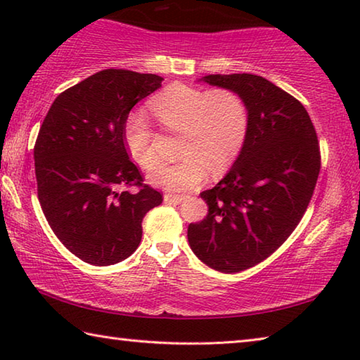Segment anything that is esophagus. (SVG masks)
Masks as SVG:
<instances>
[{
  "mask_svg": "<svg viewBox=\"0 0 360 360\" xmlns=\"http://www.w3.org/2000/svg\"><path fill=\"white\" fill-rule=\"evenodd\" d=\"M186 198H187L186 195H172V193L163 195V200H165L167 203H181V202H184Z\"/></svg>",
  "mask_w": 360,
  "mask_h": 360,
  "instance_id": "1",
  "label": "esophagus"
}]
</instances>
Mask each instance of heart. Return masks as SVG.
<instances>
[{
  "mask_svg": "<svg viewBox=\"0 0 360 360\" xmlns=\"http://www.w3.org/2000/svg\"><path fill=\"white\" fill-rule=\"evenodd\" d=\"M152 112L169 133H181L173 165H158L149 173L152 186L165 191H188L203 182L208 172L219 174L231 167L245 146L249 111L240 94L230 89H198L173 84L152 101ZM157 133L143 114H130L124 143L139 167L152 168L158 160Z\"/></svg>",
  "mask_w": 360,
  "mask_h": 360,
  "instance_id": "heart-1",
  "label": "heart"
}]
</instances>
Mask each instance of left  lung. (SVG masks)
Returning a JSON list of instances; mask_svg holds the SVG:
<instances>
[{
	"label": "left lung",
	"mask_w": 360,
	"mask_h": 360,
	"mask_svg": "<svg viewBox=\"0 0 360 360\" xmlns=\"http://www.w3.org/2000/svg\"><path fill=\"white\" fill-rule=\"evenodd\" d=\"M200 81L240 94L249 129L230 172L200 193L208 216L188 225L187 238L203 264L238 273L275 252L300 222L321 169L318 136L302 103L265 77L243 72Z\"/></svg>",
	"instance_id": "obj_1"
}]
</instances>
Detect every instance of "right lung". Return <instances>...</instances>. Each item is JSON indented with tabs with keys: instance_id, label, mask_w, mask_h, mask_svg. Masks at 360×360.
<instances>
[{
	"instance_id": "1",
	"label": "right lung",
	"mask_w": 360,
	"mask_h": 360,
	"mask_svg": "<svg viewBox=\"0 0 360 360\" xmlns=\"http://www.w3.org/2000/svg\"><path fill=\"white\" fill-rule=\"evenodd\" d=\"M163 77L103 70L60 94L34 144L38 198L66 249L96 266L136 251L143 217L163 202L130 160L124 127L131 108L162 87ZM136 185L138 193L118 192Z\"/></svg>"
}]
</instances>
